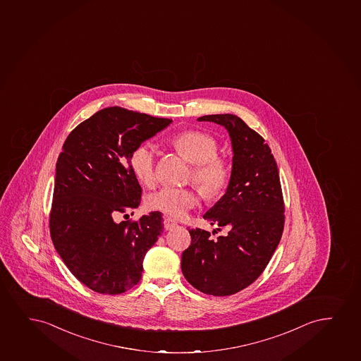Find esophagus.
<instances>
[{
  "instance_id": "1",
  "label": "esophagus",
  "mask_w": 361,
  "mask_h": 361,
  "mask_svg": "<svg viewBox=\"0 0 361 361\" xmlns=\"http://www.w3.org/2000/svg\"><path fill=\"white\" fill-rule=\"evenodd\" d=\"M164 227L166 231H172V229H174L176 227H177V224H176V222L172 221L171 219H164Z\"/></svg>"
}]
</instances>
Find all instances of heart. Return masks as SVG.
<instances>
[{"label": "heart", "mask_w": 361, "mask_h": 361, "mask_svg": "<svg viewBox=\"0 0 361 361\" xmlns=\"http://www.w3.org/2000/svg\"><path fill=\"white\" fill-rule=\"evenodd\" d=\"M174 149L189 164H192L190 178L206 197H215L227 188L231 177L229 166L217 156V142L209 134L188 130L172 140ZM156 154L154 146L144 142L133 151L130 167L133 173L142 184H151L155 179ZM197 204V197L190 189L162 188L151 192L146 206L171 219H182Z\"/></svg>", "instance_id": "b5f03b06"}]
</instances>
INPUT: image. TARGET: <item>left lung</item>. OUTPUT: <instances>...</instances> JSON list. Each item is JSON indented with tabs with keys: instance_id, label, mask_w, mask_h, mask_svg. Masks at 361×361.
<instances>
[{
	"instance_id": "left-lung-1",
	"label": "left lung",
	"mask_w": 361,
	"mask_h": 361,
	"mask_svg": "<svg viewBox=\"0 0 361 361\" xmlns=\"http://www.w3.org/2000/svg\"><path fill=\"white\" fill-rule=\"evenodd\" d=\"M197 121L222 126L232 142L228 187L204 215L211 224L226 227L227 234L212 240L207 231H189L192 243L183 251L182 272L197 290L226 297L259 279L279 247L283 197L277 164L264 137L235 114H209Z\"/></svg>"
}]
</instances>
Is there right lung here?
Masks as SVG:
<instances>
[{"mask_svg":"<svg viewBox=\"0 0 361 361\" xmlns=\"http://www.w3.org/2000/svg\"><path fill=\"white\" fill-rule=\"evenodd\" d=\"M172 119L106 107L71 132L56 164L50 232L56 250L82 284L121 294L142 279V261L162 232L161 212L116 224L137 209L142 188L130 156Z\"/></svg>","mask_w":361,"mask_h":361,"instance_id":"right-lung-1","label":"right lung"}]
</instances>
